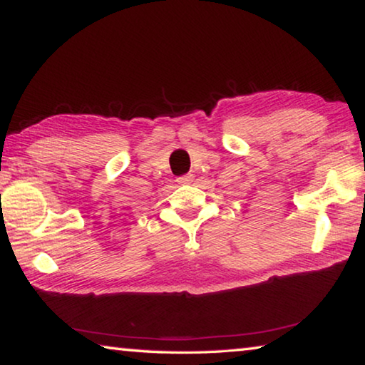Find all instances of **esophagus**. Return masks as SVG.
<instances>
[{
  "label": "esophagus",
  "mask_w": 365,
  "mask_h": 365,
  "mask_svg": "<svg viewBox=\"0 0 365 365\" xmlns=\"http://www.w3.org/2000/svg\"><path fill=\"white\" fill-rule=\"evenodd\" d=\"M178 183H191L193 182V174H185L177 178Z\"/></svg>",
  "instance_id": "esophagus-1"
}]
</instances>
